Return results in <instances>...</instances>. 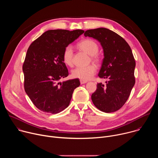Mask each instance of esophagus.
Listing matches in <instances>:
<instances>
[{
	"label": "esophagus",
	"mask_w": 158,
	"mask_h": 158,
	"mask_svg": "<svg viewBox=\"0 0 158 158\" xmlns=\"http://www.w3.org/2000/svg\"><path fill=\"white\" fill-rule=\"evenodd\" d=\"M80 82H81V84H85V83H87V81H82V80H81V81H80Z\"/></svg>",
	"instance_id": "1"
}]
</instances>
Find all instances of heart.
<instances>
[{
	"instance_id": "b5f03b06",
	"label": "heart",
	"mask_w": 158,
	"mask_h": 158,
	"mask_svg": "<svg viewBox=\"0 0 158 158\" xmlns=\"http://www.w3.org/2000/svg\"><path fill=\"white\" fill-rule=\"evenodd\" d=\"M77 46L82 51H84L91 56L92 60L98 63L100 60L98 53L99 46L98 44L93 39H86L81 41ZM73 49L71 46H67L62 53V59L64 62L67 65H72L73 62ZM96 72V67L94 65H89L85 67H76L72 71V76L74 78L79 79L82 81H88L91 79Z\"/></svg>"
}]
</instances>
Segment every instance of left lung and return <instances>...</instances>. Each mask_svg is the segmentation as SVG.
Returning <instances> with one entry per match:
<instances>
[{
  "mask_svg": "<svg viewBox=\"0 0 158 158\" xmlns=\"http://www.w3.org/2000/svg\"><path fill=\"white\" fill-rule=\"evenodd\" d=\"M84 36L101 43L104 57L98 76L108 79L106 84H97L93 102L102 112H115L127 101L135 84L136 62L131 49L122 37L106 28L87 30Z\"/></svg>",
  "mask_w": 158,
  "mask_h": 158,
  "instance_id": "1",
  "label": "left lung"
}]
</instances>
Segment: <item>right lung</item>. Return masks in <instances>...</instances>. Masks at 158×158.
I'll list each match as a JSON object with an SVG mask.
<instances>
[{"mask_svg":"<svg viewBox=\"0 0 158 158\" xmlns=\"http://www.w3.org/2000/svg\"><path fill=\"white\" fill-rule=\"evenodd\" d=\"M84 32L83 30L63 29L45 32L31 45L22 66L24 89L39 110L57 114L69 105L78 79L59 82L69 75L62 59L68 45Z\"/></svg>","mask_w":158,"mask_h":158,"instance_id":"add662e5","label":"right lung"}]
</instances>
